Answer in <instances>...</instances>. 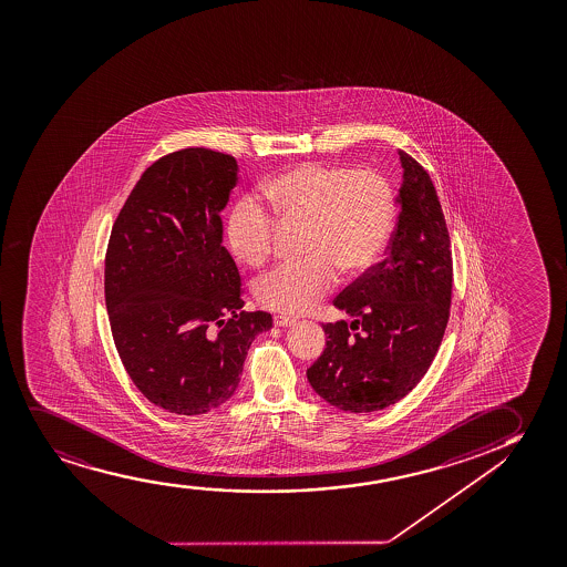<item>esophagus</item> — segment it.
I'll return each mask as SVG.
<instances>
[{
    "mask_svg": "<svg viewBox=\"0 0 567 567\" xmlns=\"http://www.w3.org/2000/svg\"><path fill=\"white\" fill-rule=\"evenodd\" d=\"M275 327H290L296 322V319L292 317H287V315H275L274 317Z\"/></svg>",
    "mask_w": 567,
    "mask_h": 567,
    "instance_id": "1",
    "label": "esophagus"
}]
</instances>
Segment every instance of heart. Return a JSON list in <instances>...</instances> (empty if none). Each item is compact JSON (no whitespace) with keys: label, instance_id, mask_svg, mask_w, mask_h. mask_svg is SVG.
<instances>
[{"label":"heart","instance_id":"obj_1","mask_svg":"<svg viewBox=\"0 0 567 567\" xmlns=\"http://www.w3.org/2000/svg\"><path fill=\"white\" fill-rule=\"evenodd\" d=\"M275 219L306 225L300 264L275 267L259 277L256 298L279 313L313 308L338 282V269L359 275L374 266L392 233L395 198L390 183L372 169L300 164L275 175L261 187ZM266 208L246 196L227 219V243L250 267L274 250L277 224Z\"/></svg>","mask_w":567,"mask_h":567}]
</instances>
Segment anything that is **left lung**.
I'll return each instance as SVG.
<instances>
[{"label":"left lung","instance_id":"left-lung-1","mask_svg":"<svg viewBox=\"0 0 567 567\" xmlns=\"http://www.w3.org/2000/svg\"><path fill=\"white\" fill-rule=\"evenodd\" d=\"M398 227L384 261L334 300L353 321L322 324L327 348L308 369L315 392L346 413L398 403L426 374L445 334L453 290L447 224L426 169L399 151Z\"/></svg>","mask_w":567,"mask_h":567}]
</instances>
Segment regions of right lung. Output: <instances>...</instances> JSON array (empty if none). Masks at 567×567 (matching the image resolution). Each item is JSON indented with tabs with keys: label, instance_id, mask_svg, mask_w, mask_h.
<instances>
[{
	"label": "right lung",
	"instance_id": "1",
	"mask_svg": "<svg viewBox=\"0 0 567 567\" xmlns=\"http://www.w3.org/2000/svg\"><path fill=\"white\" fill-rule=\"evenodd\" d=\"M237 161L183 148L145 169L122 206L105 258L112 338L145 398L174 414L208 413L237 392L254 338L274 327L266 311H240L235 259L221 212Z\"/></svg>",
	"mask_w": 567,
	"mask_h": 567
}]
</instances>
